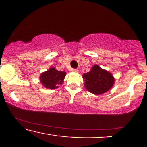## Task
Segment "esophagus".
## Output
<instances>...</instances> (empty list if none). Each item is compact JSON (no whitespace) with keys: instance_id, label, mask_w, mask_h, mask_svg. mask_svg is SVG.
Returning a JSON list of instances; mask_svg holds the SVG:
<instances>
[{"instance_id":"esophagus-1","label":"esophagus","mask_w":147,"mask_h":147,"mask_svg":"<svg viewBox=\"0 0 147 147\" xmlns=\"http://www.w3.org/2000/svg\"><path fill=\"white\" fill-rule=\"evenodd\" d=\"M72 72H78L79 70H77V69H72Z\"/></svg>"}]
</instances>
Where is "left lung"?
I'll return each instance as SVG.
<instances>
[{
	"mask_svg": "<svg viewBox=\"0 0 147 147\" xmlns=\"http://www.w3.org/2000/svg\"><path fill=\"white\" fill-rule=\"evenodd\" d=\"M82 77L86 89L97 95H102L110 90L115 81L110 72L102 69L97 64L92 67L90 72L84 74Z\"/></svg>",
	"mask_w": 147,
	"mask_h": 147,
	"instance_id": "8db88e82",
	"label": "left lung"
}]
</instances>
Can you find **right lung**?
<instances>
[{
  "mask_svg": "<svg viewBox=\"0 0 147 147\" xmlns=\"http://www.w3.org/2000/svg\"><path fill=\"white\" fill-rule=\"evenodd\" d=\"M66 72L59 71L51 67L47 71L42 72L39 77L40 82L43 87L48 89L58 88L59 86L63 84Z\"/></svg>",
  "mask_w": 147,
  "mask_h": 147,
  "instance_id": "right-lung-1",
  "label": "right lung"
}]
</instances>
